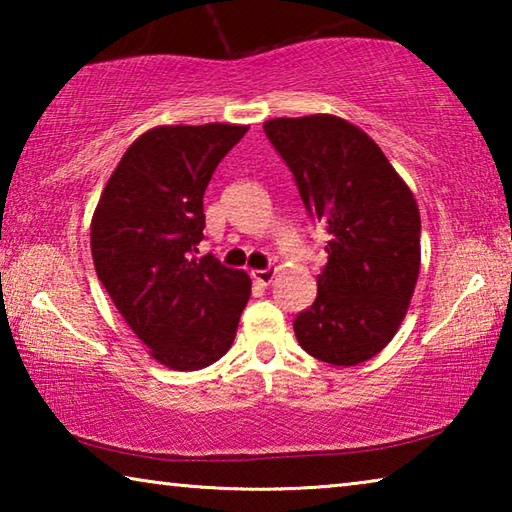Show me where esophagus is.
I'll return each instance as SVG.
<instances>
[{"instance_id":"1","label":"esophagus","mask_w":512,"mask_h":512,"mask_svg":"<svg viewBox=\"0 0 512 512\" xmlns=\"http://www.w3.org/2000/svg\"><path fill=\"white\" fill-rule=\"evenodd\" d=\"M275 273H277L275 268H257V271H250V275H253V280L259 282V284H264V287H268V284L273 282Z\"/></svg>"}]
</instances>
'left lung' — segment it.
<instances>
[{"label": "left lung", "instance_id": "obj_1", "mask_svg": "<svg viewBox=\"0 0 512 512\" xmlns=\"http://www.w3.org/2000/svg\"><path fill=\"white\" fill-rule=\"evenodd\" d=\"M264 133L307 212L327 225L314 305L293 320L300 348L357 366L391 343L420 275V210L372 137L336 115L277 117Z\"/></svg>", "mask_w": 512, "mask_h": 512}]
</instances>
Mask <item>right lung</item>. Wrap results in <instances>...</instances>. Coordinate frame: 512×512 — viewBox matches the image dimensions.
Returning a JSON list of instances; mask_svg holds the SVG:
<instances>
[{
    "label": "right lung",
    "instance_id": "1",
    "mask_svg": "<svg viewBox=\"0 0 512 512\" xmlns=\"http://www.w3.org/2000/svg\"><path fill=\"white\" fill-rule=\"evenodd\" d=\"M248 126H155L128 146L90 225L94 268L149 354L171 370H201L235 341L250 277L212 255L203 194Z\"/></svg>",
    "mask_w": 512,
    "mask_h": 512
}]
</instances>
